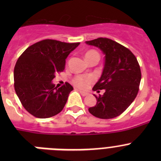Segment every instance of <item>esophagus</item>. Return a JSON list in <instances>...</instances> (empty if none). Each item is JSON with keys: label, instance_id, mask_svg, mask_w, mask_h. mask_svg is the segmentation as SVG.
<instances>
[{"label": "esophagus", "instance_id": "obj_1", "mask_svg": "<svg viewBox=\"0 0 161 161\" xmlns=\"http://www.w3.org/2000/svg\"><path fill=\"white\" fill-rule=\"evenodd\" d=\"M78 91H79L80 92V94L82 95V96H87L88 94H89V93H86V92H84V91H81V90H79V89H78Z\"/></svg>", "mask_w": 161, "mask_h": 161}]
</instances>
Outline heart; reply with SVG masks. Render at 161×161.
Instances as JSON below:
<instances>
[{"instance_id":"obj_1","label":"heart","mask_w":161,"mask_h":161,"mask_svg":"<svg viewBox=\"0 0 161 161\" xmlns=\"http://www.w3.org/2000/svg\"><path fill=\"white\" fill-rule=\"evenodd\" d=\"M93 55H97L99 56L98 53L95 51H89L85 53V59ZM95 79L93 76H76L72 79V83L75 86L80 88V89H86L91 85V84L94 82Z\"/></svg>"}]
</instances>
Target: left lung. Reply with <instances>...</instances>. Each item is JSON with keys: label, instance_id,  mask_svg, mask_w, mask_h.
I'll return each instance as SVG.
<instances>
[{"label": "left lung", "instance_id": "obj_1", "mask_svg": "<svg viewBox=\"0 0 161 161\" xmlns=\"http://www.w3.org/2000/svg\"><path fill=\"white\" fill-rule=\"evenodd\" d=\"M85 43L96 47L105 55V64L100 79L93 86L97 93L95 106L89 108L91 114L99 119L117 117L126 110L136 97L141 80L137 59L130 50L106 38H98Z\"/></svg>", "mask_w": 161, "mask_h": 161}]
</instances>
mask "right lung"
Wrapping results in <instances>:
<instances>
[{"label":"right lung","instance_id":"obj_1","mask_svg":"<svg viewBox=\"0 0 161 161\" xmlns=\"http://www.w3.org/2000/svg\"><path fill=\"white\" fill-rule=\"evenodd\" d=\"M79 44L45 39L31 45L18 58L14 72V89L31 114L47 119L62 111L73 87L66 82L57 89L52 80L64 69L67 57Z\"/></svg>","mask_w":161,"mask_h":161}]
</instances>
